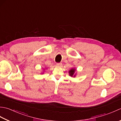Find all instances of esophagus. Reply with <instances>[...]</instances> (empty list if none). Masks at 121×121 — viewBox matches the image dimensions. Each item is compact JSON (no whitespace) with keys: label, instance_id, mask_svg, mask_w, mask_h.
Returning a JSON list of instances; mask_svg holds the SVG:
<instances>
[{"label":"esophagus","instance_id":"1","mask_svg":"<svg viewBox=\"0 0 121 121\" xmlns=\"http://www.w3.org/2000/svg\"><path fill=\"white\" fill-rule=\"evenodd\" d=\"M62 63H56V66H59V67H61V66H62Z\"/></svg>","mask_w":121,"mask_h":121}]
</instances>
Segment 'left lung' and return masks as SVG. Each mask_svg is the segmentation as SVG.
<instances>
[{"label":"left lung","mask_w":121,"mask_h":121,"mask_svg":"<svg viewBox=\"0 0 121 121\" xmlns=\"http://www.w3.org/2000/svg\"><path fill=\"white\" fill-rule=\"evenodd\" d=\"M75 71H76V69H75L74 68L71 69V70L69 72V75L71 77H74H74L75 76Z\"/></svg>","instance_id":"1"}]
</instances>
